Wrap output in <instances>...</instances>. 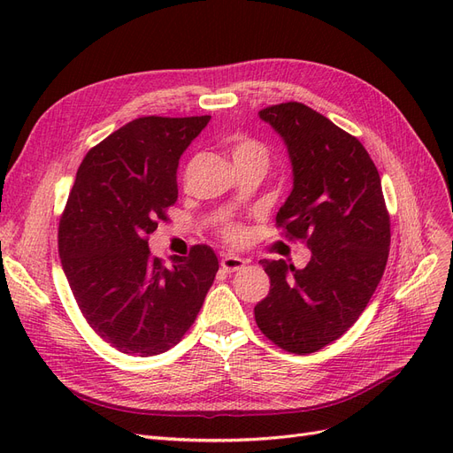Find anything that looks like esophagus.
Returning <instances> with one entry per match:
<instances>
[{"label":"esophagus","instance_id":"obj_1","mask_svg":"<svg viewBox=\"0 0 453 453\" xmlns=\"http://www.w3.org/2000/svg\"><path fill=\"white\" fill-rule=\"evenodd\" d=\"M245 266V260L240 258V257H234V255H225L221 258V268L225 272H238Z\"/></svg>","mask_w":453,"mask_h":453}]
</instances>
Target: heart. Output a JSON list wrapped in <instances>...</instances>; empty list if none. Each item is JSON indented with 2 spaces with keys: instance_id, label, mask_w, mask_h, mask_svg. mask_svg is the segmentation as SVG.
<instances>
[{
  "instance_id": "1",
  "label": "heart",
  "mask_w": 453,
  "mask_h": 453,
  "mask_svg": "<svg viewBox=\"0 0 453 453\" xmlns=\"http://www.w3.org/2000/svg\"><path fill=\"white\" fill-rule=\"evenodd\" d=\"M230 158L234 162V166H242V164H258V166L266 168L268 164V149L260 142L253 138H245V135H236L230 143ZM225 238L228 242H240L242 230L238 226H226Z\"/></svg>"
}]
</instances>
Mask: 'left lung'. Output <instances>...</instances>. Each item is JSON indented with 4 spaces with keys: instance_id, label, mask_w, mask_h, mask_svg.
<instances>
[{
    "instance_id": "left-lung-1",
    "label": "left lung",
    "mask_w": 453,
    "mask_h": 453,
    "mask_svg": "<svg viewBox=\"0 0 453 453\" xmlns=\"http://www.w3.org/2000/svg\"><path fill=\"white\" fill-rule=\"evenodd\" d=\"M291 158L293 190L276 215L285 236L306 242L304 268L260 260L270 293L255 321L285 351L306 355L359 319L388 265L391 223L381 180L363 143L311 107L287 102L258 111Z\"/></svg>"
}]
</instances>
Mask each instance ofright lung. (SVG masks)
Instances as JSON below:
<instances>
[{
  "instance_id": "1",
  "label": "right lung",
  "mask_w": 453,
  "mask_h": 453,
  "mask_svg": "<svg viewBox=\"0 0 453 453\" xmlns=\"http://www.w3.org/2000/svg\"><path fill=\"white\" fill-rule=\"evenodd\" d=\"M140 117L92 147L60 217L62 268L94 333L127 355L149 357L183 338L219 270L208 245L172 266L150 257L149 234L177 200V166L210 122Z\"/></svg>"
}]
</instances>
